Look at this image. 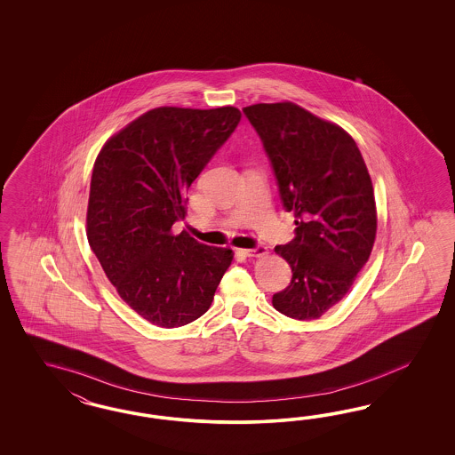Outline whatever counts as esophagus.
Here are the masks:
<instances>
[{
    "mask_svg": "<svg viewBox=\"0 0 455 455\" xmlns=\"http://www.w3.org/2000/svg\"><path fill=\"white\" fill-rule=\"evenodd\" d=\"M247 257H265L267 255V247L265 245H257L255 248H247L243 250Z\"/></svg>",
    "mask_w": 455,
    "mask_h": 455,
    "instance_id": "1",
    "label": "esophagus"
}]
</instances>
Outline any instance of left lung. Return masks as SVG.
I'll return each instance as SVG.
<instances>
[{
    "label": "left lung",
    "mask_w": 455,
    "mask_h": 455,
    "mask_svg": "<svg viewBox=\"0 0 455 455\" xmlns=\"http://www.w3.org/2000/svg\"><path fill=\"white\" fill-rule=\"evenodd\" d=\"M243 113L262 140L283 208L297 219L295 238L275 247L291 267V282L272 303L287 317L315 320L344 299L371 257L372 180L357 143L339 124L290 101Z\"/></svg>",
    "instance_id": "1"
}]
</instances>
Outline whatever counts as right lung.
<instances>
[{
    "label": "right lung",
    "instance_id": "add662e5",
    "mask_svg": "<svg viewBox=\"0 0 455 455\" xmlns=\"http://www.w3.org/2000/svg\"><path fill=\"white\" fill-rule=\"evenodd\" d=\"M235 107H160L111 137L93 166L88 243L118 295L153 325L173 329L202 317L230 267V248L208 247L172 225L187 193L234 133Z\"/></svg>",
    "mask_w": 455,
    "mask_h": 455
}]
</instances>
